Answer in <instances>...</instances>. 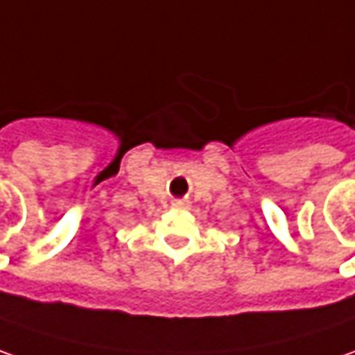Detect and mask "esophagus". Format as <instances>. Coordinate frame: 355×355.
<instances>
[{
    "mask_svg": "<svg viewBox=\"0 0 355 355\" xmlns=\"http://www.w3.org/2000/svg\"><path fill=\"white\" fill-rule=\"evenodd\" d=\"M189 206V200H173V208H178V210H187Z\"/></svg>",
    "mask_w": 355,
    "mask_h": 355,
    "instance_id": "1",
    "label": "esophagus"
}]
</instances>
